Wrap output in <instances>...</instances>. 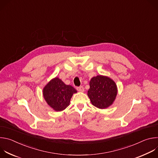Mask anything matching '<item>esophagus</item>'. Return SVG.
I'll return each mask as SVG.
<instances>
[{"mask_svg":"<svg viewBox=\"0 0 158 158\" xmlns=\"http://www.w3.org/2000/svg\"><path fill=\"white\" fill-rule=\"evenodd\" d=\"M77 90L79 92H84V89L83 86H79V87H76Z\"/></svg>","mask_w":158,"mask_h":158,"instance_id":"34e87169","label":"esophagus"}]
</instances>
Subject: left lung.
Masks as SVG:
<instances>
[{
  "label": "left lung",
  "instance_id": "left-lung-1",
  "mask_svg": "<svg viewBox=\"0 0 158 158\" xmlns=\"http://www.w3.org/2000/svg\"><path fill=\"white\" fill-rule=\"evenodd\" d=\"M89 85L87 96L93 106L105 109L112 104L118 93L117 85L113 80L99 75L91 79Z\"/></svg>",
  "mask_w": 158,
  "mask_h": 158
}]
</instances>
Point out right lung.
Segmentation results:
<instances>
[{"instance_id":"obj_1","label":"right lung","mask_w":158,"mask_h":158,"mask_svg":"<svg viewBox=\"0 0 158 158\" xmlns=\"http://www.w3.org/2000/svg\"><path fill=\"white\" fill-rule=\"evenodd\" d=\"M77 91L71 85H66L58 77L52 79L43 89L44 98L56 111H61L69 105L71 99Z\"/></svg>"}]
</instances>
